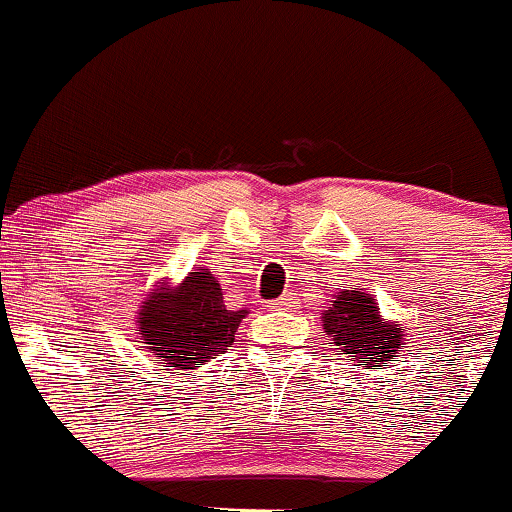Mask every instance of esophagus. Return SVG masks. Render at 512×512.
Masks as SVG:
<instances>
[{"label":"esophagus","mask_w":512,"mask_h":512,"mask_svg":"<svg viewBox=\"0 0 512 512\" xmlns=\"http://www.w3.org/2000/svg\"><path fill=\"white\" fill-rule=\"evenodd\" d=\"M278 307H283V309H295L297 307V300L292 295H285V297H280L278 300Z\"/></svg>","instance_id":"34e87169"}]
</instances>
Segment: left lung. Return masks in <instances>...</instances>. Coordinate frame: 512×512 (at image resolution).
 Wrapping results in <instances>:
<instances>
[{"label": "left lung", "mask_w": 512, "mask_h": 512, "mask_svg": "<svg viewBox=\"0 0 512 512\" xmlns=\"http://www.w3.org/2000/svg\"><path fill=\"white\" fill-rule=\"evenodd\" d=\"M321 324L338 346V355L363 365L365 370H382L396 358V350L404 348V326L384 321L372 295L358 287L333 295V304L324 312Z\"/></svg>", "instance_id": "left-lung-1"}]
</instances>
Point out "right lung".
<instances>
[{
	"instance_id": "obj_1",
	"label": "right lung",
	"mask_w": 512,
	"mask_h": 512,
	"mask_svg": "<svg viewBox=\"0 0 512 512\" xmlns=\"http://www.w3.org/2000/svg\"><path fill=\"white\" fill-rule=\"evenodd\" d=\"M246 309H227L220 280L208 268L188 273L179 285H159L137 312V331L154 358L171 370H195L234 343Z\"/></svg>"
}]
</instances>
